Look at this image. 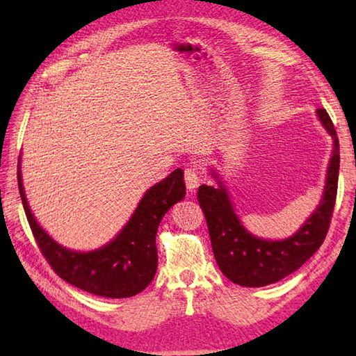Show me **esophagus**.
<instances>
[{"instance_id":"esophagus-1","label":"esophagus","mask_w":356,"mask_h":356,"mask_svg":"<svg viewBox=\"0 0 356 356\" xmlns=\"http://www.w3.org/2000/svg\"><path fill=\"white\" fill-rule=\"evenodd\" d=\"M185 184L190 191H194L199 186V174L197 170L193 168V166H188L185 170Z\"/></svg>"}]
</instances>
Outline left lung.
<instances>
[{"instance_id":"8db88e82","label":"left lung","mask_w":356,"mask_h":356,"mask_svg":"<svg viewBox=\"0 0 356 356\" xmlns=\"http://www.w3.org/2000/svg\"><path fill=\"white\" fill-rule=\"evenodd\" d=\"M315 113L332 138V154L318 207L292 236L282 240H269L257 237L248 231L236 214L229 191L226 190L217 170H209L216 180V186L202 185L199 188L197 199L207 217L216 261L223 275L232 283L245 287L277 283L311 259L326 238L337 199L339 142L327 111L318 108Z\"/></svg>"}]
</instances>
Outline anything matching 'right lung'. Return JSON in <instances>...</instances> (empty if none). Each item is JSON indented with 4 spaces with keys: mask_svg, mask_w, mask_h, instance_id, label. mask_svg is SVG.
<instances>
[{
    "mask_svg": "<svg viewBox=\"0 0 356 356\" xmlns=\"http://www.w3.org/2000/svg\"><path fill=\"white\" fill-rule=\"evenodd\" d=\"M18 188L26 216L45 260L67 283L105 298H127L142 292L157 270L156 236L166 211L184 200V171L174 170L142 195L130 220L107 245L74 251L58 243L36 222L29 207L18 159Z\"/></svg>",
    "mask_w": 356,
    "mask_h": 356,
    "instance_id": "add662e5",
    "label": "right lung"
}]
</instances>
